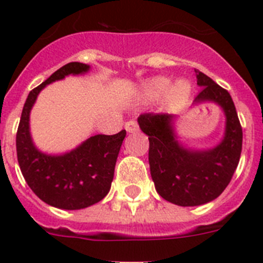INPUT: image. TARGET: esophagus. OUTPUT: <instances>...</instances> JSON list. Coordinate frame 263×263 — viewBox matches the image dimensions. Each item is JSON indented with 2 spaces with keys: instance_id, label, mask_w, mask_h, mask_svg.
I'll list each match as a JSON object with an SVG mask.
<instances>
[{
  "instance_id": "34e87169",
  "label": "esophagus",
  "mask_w": 263,
  "mask_h": 263,
  "mask_svg": "<svg viewBox=\"0 0 263 263\" xmlns=\"http://www.w3.org/2000/svg\"><path fill=\"white\" fill-rule=\"evenodd\" d=\"M125 129H126L127 133H136V132H138L139 127L136 121H127L125 124Z\"/></svg>"
}]
</instances>
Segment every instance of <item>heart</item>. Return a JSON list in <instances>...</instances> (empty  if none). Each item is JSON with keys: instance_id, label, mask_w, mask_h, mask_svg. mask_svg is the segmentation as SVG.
<instances>
[{"instance_id": "heart-1", "label": "heart", "mask_w": 263, "mask_h": 263, "mask_svg": "<svg viewBox=\"0 0 263 263\" xmlns=\"http://www.w3.org/2000/svg\"><path fill=\"white\" fill-rule=\"evenodd\" d=\"M171 87V81L166 78H157L146 83L145 90L146 93L150 96H162L170 89ZM190 90L191 87L187 81H178L171 89H170V99L174 104H182L190 96Z\"/></svg>"}]
</instances>
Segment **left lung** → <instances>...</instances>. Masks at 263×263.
<instances>
[{"instance_id":"1","label":"left lung","mask_w":263,"mask_h":263,"mask_svg":"<svg viewBox=\"0 0 263 263\" xmlns=\"http://www.w3.org/2000/svg\"><path fill=\"white\" fill-rule=\"evenodd\" d=\"M196 79L201 89L195 103L215 101L227 117L224 139L215 148L197 152L183 147L174 134L175 116L145 113L138 117L139 127L148 136L155 190L164 200L180 206L201 205L220 196L232 180L242 150V127L229 92L203 72L196 71Z\"/></svg>"}]
</instances>
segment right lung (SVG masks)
<instances>
[{
	"label": "right lung",
	"mask_w": 263,
	"mask_h": 263,
	"mask_svg": "<svg viewBox=\"0 0 263 263\" xmlns=\"http://www.w3.org/2000/svg\"><path fill=\"white\" fill-rule=\"evenodd\" d=\"M88 69L89 66L84 63H68L34 88L23 105L17 130V157L23 178L41 200L60 210L87 208L108 195L118 153L126 136L125 130L113 136L97 134L63 155L43 154L32 143L29 117L39 92L52 81L71 73H84Z\"/></svg>",
	"instance_id": "right-lung-1"
}]
</instances>
